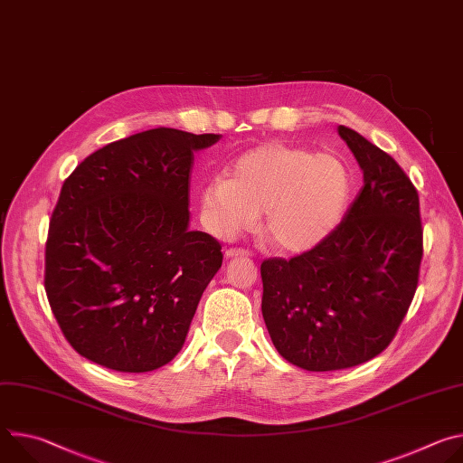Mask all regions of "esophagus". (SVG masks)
Masks as SVG:
<instances>
[{"label": "esophagus", "mask_w": 463, "mask_h": 463, "mask_svg": "<svg viewBox=\"0 0 463 463\" xmlns=\"http://www.w3.org/2000/svg\"><path fill=\"white\" fill-rule=\"evenodd\" d=\"M247 254H249V250H245V249H238V247H231V249H227V250H225V256H227V258L247 256Z\"/></svg>", "instance_id": "34e87169"}]
</instances>
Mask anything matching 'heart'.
<instances>
[{"mask_svg": "<svg viewBox=\"0 0 463 463\" xmlns=\"http://www.w3.org/2000/svg\"><path fill=\"white\" fill-rule=\"evenodd\" d=\"M354 194L350 166L335 154H313L286 143H266L240 156L231 177H213L202 192L207 229L231 240L252 229L260 211L273 245L302 252L332 234Z\"/></svg>", "mask_w": 463, "mask_h": 463, "instance_id": "b5f03b06", "label": "heart"}]
</instances>
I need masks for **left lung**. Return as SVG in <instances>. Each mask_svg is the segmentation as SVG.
<instances>
[{
  "mask_svg": "<svg viewBox=\"0 0 463 463\" xmlns=\"http://www.w3.org/2000/svg\"><path fill=\"white\" fill-rule=\"evenodd\" d=\"M339 134L364 184L339 227L309 250L261 261V313L279 354L309 372L379 355L398 334L420 280V195L392 156L355 129Z\"/></svg>",
  "mask_w": 463,
  "mask_h": 463,
  "instance_id": "1",
  "label": "left lung"
}]
</instances>
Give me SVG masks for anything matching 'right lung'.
Here are the masks:
<instances>
[{"label":"right lung","instance_id":"add662e5","mask_svg":"<svg viewBox=\"0 0 463 463\" xmlns=\"http://www.w3.org/2000/svg\"><path fill=\"white\" fill-rule=\"evenodd\" d=\"M222 136L154 128L106 145L63 181L43 286L63 337L115 372H152L183 348L222 243L188 229L194 152Z\"/></svg>","mask_w":463,"mask_h":463}]
</instances>
